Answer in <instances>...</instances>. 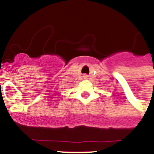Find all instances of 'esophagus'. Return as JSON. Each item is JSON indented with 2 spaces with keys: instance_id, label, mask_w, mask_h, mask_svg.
<instances>
[{
  "instance_id": "34e87169",
  "label": "esophagus",
  "mask_w": 154,
  "mask_h": 154,
  "mask_svg": "<svg viewBox=\"0 0 154 154\" xmlns=\"http://www.w3.org/2000/svg\"><path fill=\"white\" fill-rule=\"evenodd\" d=\"M84 77H85V78H87L88 76H87V75H84Z\"/></svg>"
}]
</instances>
